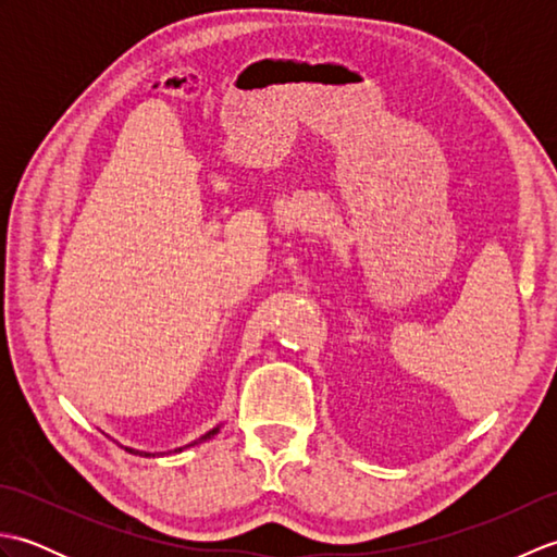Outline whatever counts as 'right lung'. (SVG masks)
Listing matches in <instances>:
<instances>
[{
	"instance_id": "1",
	"label": "right lung",
	"mask_w": 557,
	"mask_h": 557,
	"mask_svg": "<svg viewBox=\"0 0 557 557\" xmlns=\"http://www.w3.org/2000/svg\"><path fill=\"white\" fill-rule=\"evenodd\" d=\"M218 431H220V425H215V429H212V431H208L206 435H200V437H198V441H194L191 445H198V443H206V441H210V437H212V435H218ZM191 445H184V447H191ZM184 447H176V449H174V453H182V449H184ZM124 449H126V453H132V455H140V457H156V453H144V449H134V447H124ZM160 455H162V453H160Z\"/></svg>"
}]
</instances>
